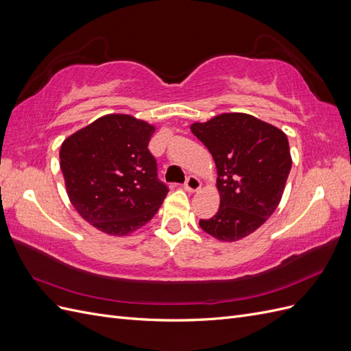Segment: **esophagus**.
Here are the masks:
<instances>
[{
  "mask_svg": "<svg viewBox=\"0 0 351 351\" xmlns=\"http://www.w3.org/2000/svg\"><path fill=\"white\" fill-rule=\"evenodd\" d=\"M200 186H202L200 180L195 176H189L187 180H186V183H184V189L187 190V192H196V190L200 189Z\"/></svg>",
  "mask_w": 351,
  "mask_h": 351,
  "instance_id": "1",
  "label": "esophagus"
}]
</instances>
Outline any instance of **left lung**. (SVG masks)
Returning <instances> with one entry per match:
<instances>
[{"label": "left lung", "mask_w": 351, "mask_h": 351, "mask_svg": "<svg viewBox=\"0 0 351 351\" xmlns=\"http://www.w3.org/2000/svg\"><path fill=\"white\" fill-rule=\"evenodd\" d=\"M192 133L214 158L221 204L199 226L221 241L258 230L277 209L291 169L289 139L268 123L241 112L192 124Z\"/></svg>", "instance_id": "8db88e82"}]
</instances>
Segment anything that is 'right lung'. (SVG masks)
Listing matches in <instances>:
<instances>
[{"mask_svg": "<svg viewBox=\"0 0 351 351\" xmlns=\"http://www.w3.org/2000/svg\"><path fill=\"white\" fill-rule=\"evenodd\" d=\"M155 127L110 114L61 145L60 167L73 206L111 236H127L149 222L168 193L158 178L149 141Z\"/></svg>", "mask_w": 351, "mask_h": 351, "instance_id": "obj_1", "label": "right lung"}]
</instances>
